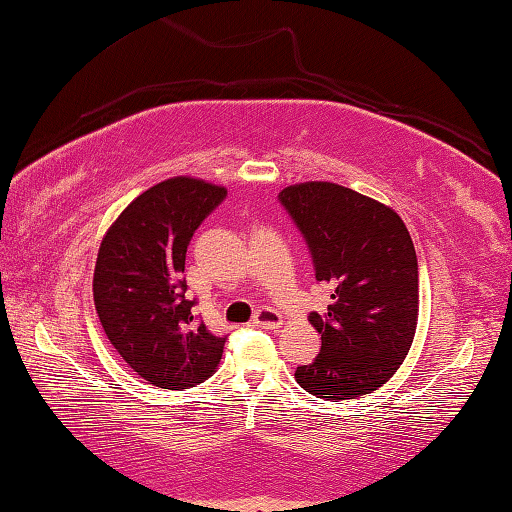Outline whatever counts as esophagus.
<instances>
[{
    "label": "esophagus",
    "mask_w": 512,
    "mask_h": 512,
    "mask_svg": "<svg viewBox=\"0 0 512 512\" xmlns=\"http://www.w3.org/2000/svg\"><path fill=\"white\" fill-rule=\"evenodd\" d=\"M254 324L261 326V328H267V330H279L283 326V317H281V312H276L274 308L263 306V308L256 310Z\"/></svg>",
    "instance_id": "esophagus-1"
}]
</instances>
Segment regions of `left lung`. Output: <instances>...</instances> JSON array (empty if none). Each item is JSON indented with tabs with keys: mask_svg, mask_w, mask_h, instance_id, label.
Instances as JSON below:
<instances>
[{
	"mask_svg": "<svg viewBox=\"0 0 512 512\" xmlns=\"http://www.w3.org/2000/svg\"><path fill=\"white\" fill-rule=\"evenodd\" d=\"M279 202L306 240L315 279L333 288L326 315L308 317L321 351L294 378L317 398H360L398 371L414 342V242L396 211L333 182L288 186Z\"/></svg>",
	"mask_w": 512,
	"mask_h": 512,
	"instance_id": "left-lung-1",
	"label": "left lung"
}]
</instances>
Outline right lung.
Here are the masks:
<instances>
[{
  "label": "right lung",
  "instance_id": "obj_1",
  "mask_svg": "<svg viewBox=\"0 0 512 512\" xmlns=\"http://www.w3.org/2000/svg\"><path fill=\"white\" fill-rule=\"evenodd\" d=\"M224 197L227 188L202 179H166L125 206L98 249V319L130 369L155 387H195L220 364L227 337L193 317L182 272L195 229Z\"/></svg>",
  "mask_w": 512,
  "mask_h": 512
}]
</instances>
